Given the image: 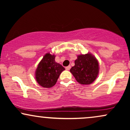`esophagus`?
<instances>
[{
  "instance_id": "1",
  "label": "esophagus",
  "mask_w": 130,
  "mask_h": 130,
  "mask_svg": "<svg viewBox=\"0 0 130 130\" xmlns=\"http://www.w3.org/2000/svg\"><path fill=\"white\" fill-rule=\"evenodd\" d=\"M70 68H71V66H70V65H68V67H65V69H66L67 70H69Z\"/></svg>"
}]
</instances>
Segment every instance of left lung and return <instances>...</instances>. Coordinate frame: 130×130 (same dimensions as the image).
<instances>
[{"mask_svg":"<svg viewBox=\"0 0 130 130\" xmlns=\"http://www.w3.org/2000/svg\"><path fill=\"white\" fill-rule=\"evenodd\" d=\"M70 69L76 80L80 84H90L97 77L99 67L96 58L90 54L79 55Z\"/></svg>","mask_w":130,"mask_h":130,"instance_id":"obj_1","label":"left lung"}]
</instances>
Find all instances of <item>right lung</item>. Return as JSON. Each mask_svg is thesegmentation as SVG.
<instances>
[{"instance_id":"add662e5","label":"right lung","mask_w":130,"mask_h":130,"mask_svg":"<svg viewBox=\"0 0 130 130\" xmlns=\"http://www.w3.org/2000/svg\"><path fill=\"white\" fill-rule=\"evenodd\" d=\"M65 68L55 62V56L47 53L38 64L35 73L37 83L45 88H51L57 83Z\"/></svg>"}]
</instances>
